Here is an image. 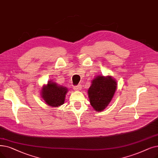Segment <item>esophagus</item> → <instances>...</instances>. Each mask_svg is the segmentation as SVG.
<instances>
[{
	"instance_id": "34e87169",
	"label": "esophagus",
	"mask_w": 158,
	"mask_h": 158,
	"mask_svg": "<svg viewBox=\"0 0 158 158\" xmlns=\"http://www.w3.org/2000/svg\"><path fill=\"white\" fill-rule=\"evenodd\" d=\"M82 89V86L81 85H78L77 86H73V90L75 91H79Z\"/></svg>"
}]
</instances>
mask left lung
Here are the masks:
<instances>
[{"mask_svg":"<svg viewBox=\"0 0 158 158\" xmlns=\"http://www.w3.org/2000/svg\"><path fill=\"white\" fill-rule=\"evenodd\" d=\"M117 88V82L111 76L98 75L92 81L88 90L92 106L95 111L101 112L108 105Z\"/></svg>","mask_w":158,"mask_h":158,"instance_id":"1","label":"left lung"}]
</instances>
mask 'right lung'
<instances>
[{"label":"right lung","mask_w":158,"mask_h":158,"mask_svg":"<svg viewBox=\"0 0 158 158\" xmlns=\"http://www.w3.org/2000/svg\"><path fill=\"white\" fill-rule=\"evenodd\" d=\"M68 88L49 81L41 90V96L46 103L52 107H58L64 104Z\"/></svg>","instance_id":"1"}]
</instances>
